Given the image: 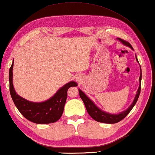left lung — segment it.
Segmentation results:
<instances>
[{
  "label": "left lung",
  "instance_id": "8db88e82",
  "mask_svg": "<svg viewBox=\"0 0 155 155\" xmlns=\"http://www.w3.org/2000/svg\"><path fill=\"white\" fill-rule=\"evenodd\" d=\"M119 41H120L121 42L123 43L124 45H127L129 48H130L132 50H134L133 47L131 46V45L129 43L127 42V41L123 40V39L119 38H117ZM136 58L137 62H138V59H137V57L136 55ZM141 78H142V73H141V67H140V78H139V81H140V85H139L138 89L137 91L136 97L133 101L132 104L128 107V108L127 110L124 111L119 114H110V113L108 112H105L104 111H102V110H100L99 107L95 105L94 102H93L92 100H91L89 97L87 96V95L85 94V93L83 92L81 90L78 89V92H79V95L80 97L81 98V100L84 102V103L85 104V107H86V110L89 115L92 117V118L94 119V120L98 121V122H101V123H105V124H115L117 123V122L121 121L122 119L125 118V117L127 116L131 110L134 107L135 104H136L137 100H138L139 95H140V89H141Z\"/></svg>",
  "mask_w": 155,
  "mask_h": 155
}]
</instances>
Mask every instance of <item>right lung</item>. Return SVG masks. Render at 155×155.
<instances>
[{
    "label": "right lung",
    "mask_w": 155,
    "mask_h": 155,
    "mask_svg": "<svg viewBox=\"0 0 155 155\" xmlns=\"http://www.w3.org/2000/svg\"><path fill=\"white\" fill-rule=\"evenodd\" d=\"M14 62L9 70L10 92L12 99L19 112L28 120L36 124L54 123L60 119L67 97V90L72 86H77L75 81H70L59 89L56 93L42 102L29 101L15 92L12 83V69Z\"/></svg>",
    "instance_id": "right-lung-1"
}]
</instances>
